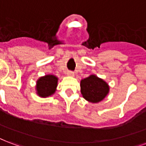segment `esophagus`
<instances>
[{"instance_id": "obj_1", "label": "esophagus", "mask_w": 146, "mask_h": 146, "mask_svg": "<svg viewBox=\"0 0 146 146\" xmlns=\"http://www.w3.org/2000/svg\"><path fill=\"white\" fill-rule=\"evenodd\" d=\"M67 74H68V76H72V77H73L74 75V73L73 72H72V71H68V72H67Z\"/></svg>"}]
</instances>
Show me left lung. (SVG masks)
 Segmentation results:
<instances>
[{"label": "left lung", "mask_w": 146, "mask_h": 146, "mask_svg": "<svg viewBox=\"0 0 146 146\" xmlns=\"http://www.w3.org/2000/svg\"><path fill=\"white\" fill-rule=\"evenodd\" d=\"M108 84L93 74L81 81L82 96L90 102L97 103L103 100L108 95Z\"/></svg>", "instance_id": "obj_1"}]
</instances>
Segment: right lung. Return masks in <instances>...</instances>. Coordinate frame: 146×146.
<instances>
[{"mask_svg": "<svg viewBox=\"0 0 146 146\" xmlns=\"http://www.w3.org/2000/svg\"><path fill=\"white\" fill-rule=\"evenodd\" d=\"M58 85V78L54 75L48 74L40 78L37 82V93L40 97H48L55 92Z\"/></svg>", "mask_w": 146, "mask_h": 146, "instance_id": "1", "label": "right lung"}]
</instances>
